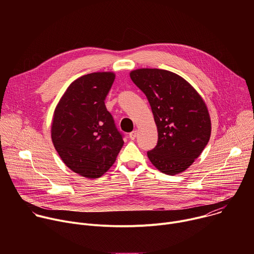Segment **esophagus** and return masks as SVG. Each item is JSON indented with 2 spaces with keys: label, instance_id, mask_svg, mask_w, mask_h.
<instances>
[{
  "label": "esophagus",
  "instance_id": "esophagus-1",
  "mask_svg": "<svg viewBox=\"0 0 254 254\" xmlns=\"http://www.w3.org/2000/svg\"><path fill=\"white\" fill-rule=\"evenodd\" d=\"M136 130H132L131 132H129V134H128V136H129V138L130 139H134L135 138V136H136Z\"/></svg>",
  "mask_w": 254,
  "mask_h": 254
}]
</instances>
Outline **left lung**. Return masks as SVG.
I'll return each instance as SVG.
<instances>
[{"instance_id": "1", "label": "left lung", "mask_w": 254, "mask_h": 254, "mask_svg": "<svg viewBox=\"0 0 254 254\" xmlns=\"http://www.w3.org/2000/svg\"><path fill=\"white\" fill-rule=\"evenodd\" d=\"M130 78L147 96L158 128L157 146L148 152L150 161L167 175L185 171L210 138L205 102L184 78L168 70L136 69Z\"/></svg>"}]
</instances>
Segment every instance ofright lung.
Instances as JSON below:
<instances>
[{"label": "right lung", "mask_w": 254, "mask_h": 254, "mask_svg": "<svg viewBox=\"0 0 254 254\" xmlns=\"http://www.w3.org/2000/svg\"><path fill=\"white\" fill-rule=\"evenodd\" d=\"M115 81L112 72H95L72 82L57 104L51 136L64 164L88 179L101 177L124 146V133L104 100Z\"/></svg>", "instance_id": "1"}]
</instances>
